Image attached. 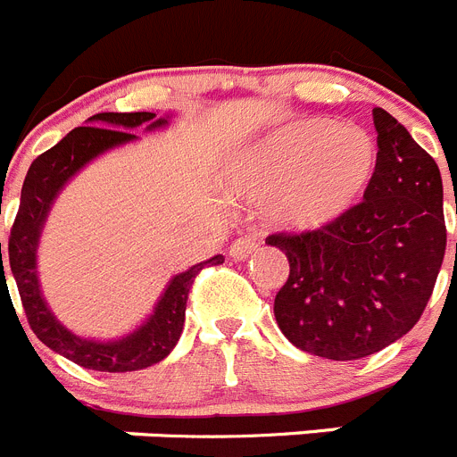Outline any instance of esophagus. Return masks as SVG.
<instances>
[{"mask_svg": "<svg viewBox=\"0 0 457 457\" xmlns=\"http://www.w3.org/2000/svg\"><path fill=\"white\" fill-rule=\"evenodd\" d=\"M258 245H261V242H258L256 237H249V236L237 237V240L231 245V252L228 253H231V258H236V261H245V258H249L253 252H256Z\"/></svg>", "mask_w": 457, "mask_h": 457, "instance_id": "1", "label": "esophagus"}]
</instances>
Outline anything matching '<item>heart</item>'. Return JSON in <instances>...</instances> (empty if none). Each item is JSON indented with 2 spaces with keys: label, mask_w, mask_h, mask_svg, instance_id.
I'll return each instance as SVG.
<instances>
[{
  "label": "heart",
  "mask_w": 457,
  "mask_h": 457,
  "mask_svg": "<svg viewBox=\"0 0 457 457\" xmlns=\"http://www.w3.org/2000/svg\"><path fill=\"white\" fill-rule=\"evenodd\" d=\"M378 171V146L357 125L295 120L256 141L236 169L237 192L270 204V220L290 233H318L348 217Z\"/></svg>",
  "instance_id": "heart-1"
}]
</instances>
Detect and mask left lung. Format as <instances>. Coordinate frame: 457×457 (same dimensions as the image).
<instances>
[{
  "label": "left lung",
  "instance_id": "left-lung-1",
  "mask_svg": "<svg viewBox=\"0 0 457 457\" xmlns=\"http://www.w3.org/2000/svg\"><path fill=\"white\" fill-rule=\"evenodd\" d=\"M378 171L364 204L318 233L270 236L290 263L274 297L278 329L316 357L353 361L405 337L426 309L444 252L437 162L375 107Z\"/></svg>",
  "mask_w": 457,
  "mask_h": 457
}]
</instances>
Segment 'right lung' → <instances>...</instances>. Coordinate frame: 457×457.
Listing matches in <instances>:
<instances>
[{"instance_id":"obj_1","label":"right lung","mask_w":457,"mask_h":457,"mask_svg":"<svg viewBox=\"0 0 457 457\" xmlns=\"http://www.w3.org/2000/svg\"><path fill=\"white\" fill-rule=\"evenodd\" d=\"M169 119L171 116L157 119L153 112H130V114L103 112V114L91 116L88 119L91 125L75 128L56 146L36 157L27 171V179H24L18 217L11 228V237H8L11 272H13L24 313H27V320L36 337L46 343L47 348L84 369L104 370V373H128V370L148 369V366L162 361L176 348V343L183 334L185 306H187V295L194 284V277L205 265L224 263V256L217 253L204 263L192 265L185 272L171 277L151 316L141 322L135 332L114 338V341H98V338H87L71 332L66 325L56 320L43 297L36 253H38L43 226H46L59 192L66 187L72 176H78L96 157L139 139L132 132L135 128L146 125L148 132L160 130V128H167ZM0 263L4 274L2 242Z\"/></svg>"}]
</instances>
